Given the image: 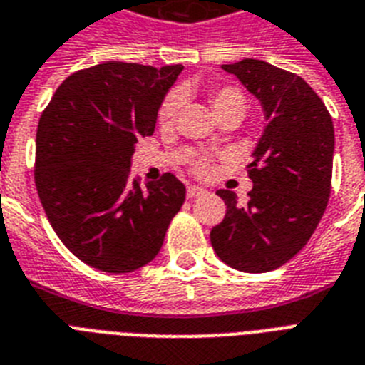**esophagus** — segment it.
<instances>
[{
  "instance_id": "1",
  "label": "esophagus",
  "mask_w": 365,
  "mask_h": 365,
  "mask_svg": "<svg viewBox=\"0 0 365 365\" xmlns=\"http://www.w3.org/2000/svg\"><path fill=\"white\" fill-rule=\"evenodd\" d=\"M204 192H206V189L198 187V185H189V187H187V197L189 198L200 197V195H204Z\"/></svg>"
}]
</instances>
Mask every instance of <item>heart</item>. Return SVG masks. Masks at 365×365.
<instances>
[{"label": "heart", "mask_w": 365, "mask_h": 365, "mask_svg": "<svg viewBox=\"0 0 365 365\" xmlns=\"http://www.w3.org/2000/svg\"><path fill=\"white\" fill-rule=\"evenodd\" d=\"M210 103H212V108L215 112V115L223 114V112H245V96L244 91L236 88V86H223V88H215V90L210 91ZM178 106H180V96L178 93H168L165 97V101L159 106V123H168L173 121V118L176 115ZM195 170L198 174H208L210 163L208 161H198L195 165Z\"/></svg>", "instance_id": "obj_1"}]
</instances>
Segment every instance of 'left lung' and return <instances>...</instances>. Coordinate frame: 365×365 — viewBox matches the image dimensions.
Here are the masks:
<instances>
[{
  "instance_id": "1",
  "label": "left lung",
  "mask_w": 365,
  "mask_h": 365,
  "mask_svg": "<svg viewBox=\"0 0 365 365\" xmlns=\"http://www.w3.org/2000/svg\"><path fill=\"white\" fill-rule=\"evenodd\" d=\"M262 105L268 125L247 173V204L219 189L225 219L210 232L213 251L230 268L262 274L289 262L307 244L327 210L331 189L334 123L306 80L245 58L223 65Z\"/></svg>"
}]
</instances>
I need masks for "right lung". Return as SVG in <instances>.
<instances>
[{
    "mask_svg": "<svg viewBox=\"0 0 365 365\" xmlns=\"http://www.w3.org/2000/svg\"><path fill=\"white\" fill-rule=\"evenodd\" d=\"M182 65L106 61L61 82L41 114L35 185L52 229L91 268L129 274L155 259L185 185L163 174L146 189L131 157L152 136L163 99Z\"/></svg>",
    "mask_w": 365,
    "mask_h": 365,
    "instance_id": "right-lung-1",
    "label": "right lung"
}]
</instances>
